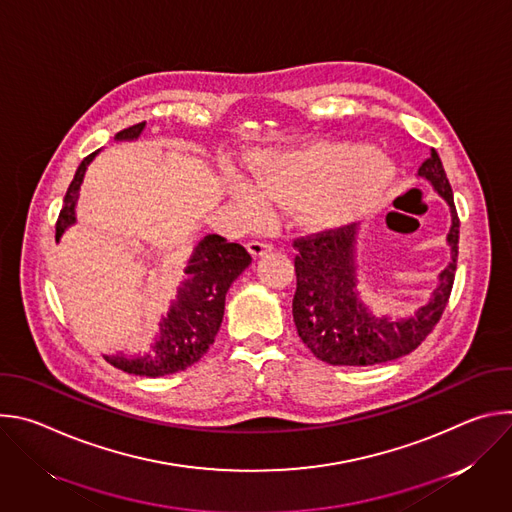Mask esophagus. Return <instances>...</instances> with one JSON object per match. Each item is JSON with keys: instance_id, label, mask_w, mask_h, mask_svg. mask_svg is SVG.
Wrapping results in <instances>:
<instances>
[{"instance_id": "esophagus-1", "label": "esophagus", "mask_w": 512, "mask_h": 512, "mask_svg": "<svg viewBox=\"0 0 512 512\" xmlns=\"http://www.w3.org/2000/svg\"><path fill=\"white\" fill-rule=\"evenodd\" d=\"M247 249H249V253H251L253 257H261V255L273 251V245H271V243H265V241H249V243H247Z\"/></svg>"}]
</instances>
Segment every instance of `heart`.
Here are the masks:
<instances>
[{"label":"heart","mask_w":512,"mask_h":512,"mask_svg":"<svg viewBox=\"0 0 512 512\" xmlns=\"http://www.w3.org/2000/svg\"><path fill=\"white\" fill-rule=\"evenodd\" d=\"M393 182L395 166L383 152L342 143L267 154L231 194L247 214L261 202H296L304 223L336 227L377 208Z\"/></svg>","instance_id":"obj_1"}]
</instances>
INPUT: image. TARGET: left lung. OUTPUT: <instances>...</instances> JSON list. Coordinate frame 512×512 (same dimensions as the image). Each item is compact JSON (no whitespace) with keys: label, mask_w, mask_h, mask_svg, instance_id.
I'll use <instances>...</instances> for the list:
<instances>
[{"label":"left lung","mask_w":512,"mask_h":512,"mask_svg":"<svg viewBox=\"0 0 512 512\" xmlns=\"http://www.w3.org/2000/svg\"><path fill=\"white\" fill-rule=\"evenodd\" d=\"M417 176L427 180L450 206L448 245L452 261L440 273V283L433 289L431 300L413 316L399 320L377 318L369 306L362 304L356 291V231L352 225L294 241L298 249L294 259L298 285L291 304L294 322L302 342L314 356L334 367H373L413 352L440 322L448 306L460 239L454 192L435 150L419 166Z\"/></svg>","instance_id":"obj_1"}]
</instances>
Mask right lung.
<instances>
[{"instance_id":"add662e5","label":"right lung","mask_w":512,"mask_h":512,"mask_svg":"<svg viewBox=\"0 0 512 512\" xmlns=\"http://www.w3.org/2000/svg\"><path fill=\"white\" fill-rule=\"evenodd\" d=\"M145 127L143 123L131 125L115 135V139L129 141L137 139ZM97 152L87 156L77 168L66 196L64 208L56 221V241L62 233L77 223L75 206L79 190L87 172V166L93 162ZM251 255L239 243H229L221 235H206L194 249L184 273L186 279L180 283L176 300L170 306V312L160 322V336L148 354L127 358L123 354L105 356L115 369H121L129 375L139 377H164L178 371H184L198 362L214 336L221 328L225 316V298L233 281L249 267Z\"/></svg>"}]
</instances>
